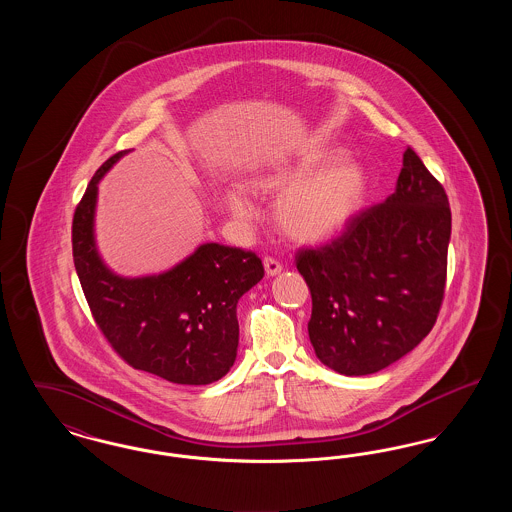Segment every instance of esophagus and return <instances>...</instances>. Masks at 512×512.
Here are the masks:
<instances>
[{"label":"esophagus","instance_id":"obj_1","mask_svg":"<svg viewBox=\"0 0 512 512\" xmlns=\"http://www.w3.org/2000/svg\"><path fill=\"white\" fill-rule=\"evenodd\" d=\"M263 265H265V272H267V276H276V274H280L282 272V265L276 261V259H272V257H265V261H263Z\"/></svg>","mask_w":512,"mask_h":512}]
</instances>
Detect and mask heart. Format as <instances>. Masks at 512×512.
Wrapping results in <instances>:
<instances>
[{
  "mask_svg": "<svg viewBox=\"0 0 512 512\" xmlns=\"http://www.w3.org/2000/svg\"><path fill=\"white\" fill-rule=\"evenodd\" d=\"M341 149L299 159L276 167L251 182L257 194L280 195L274 205L278 230L295 244H320L334 238L359 211L366 190V174L353 161L336 162ZM226 205L232 217L247 220L253 215L244 195L230 192Z\"/></svg>",
  "mask_w": 512,
  "mask_h": 512,
  "instance_id": "obj_1",
  "label": "heart"
}]
</instances>
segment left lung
Listing matches in <instances>:
<instances>
[{
    "label": "left lung",
    "mask_w": 512,
    "mask_h": 512,
    "mask_svg": "<svg viewBox=\"0 0 512 512\" xmlns=\"http://www.w3.org/2000/svg\"><path fill=\"white\" fill-rule=\"evenodd\" d=\"M449 238L447 194L407 147L386 201L334 242L295 255L313 297L309 338L320 363L366 376L413 351L438 318Z\"/></svg>",
    "instance_id": "left-lung-1"
}]
</instances>
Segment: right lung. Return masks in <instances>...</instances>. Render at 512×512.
I'll use <instances>...</instances> for the list:
<instances>
[{
	"label": "right lung",
	"instance_id": "add662e5",
	"mask_svg": "<svg viewBox=\"0 0 512 512\" xmlns=\"http://www.w3.org/2000/svg\"><path fill=\"white\" fill-rule=\"evenodd\" d=\"M128 151L99 167L74 211L73 257L80 286L103 336L128 365L172 384H213L236 361V305L261 282L265 268L251 251L203 244L161 274H115L99 255L94 220L99 180Z\"/></svg>",
	"mask_w": 512,
	"mask_h": 512
}]
</instances>
